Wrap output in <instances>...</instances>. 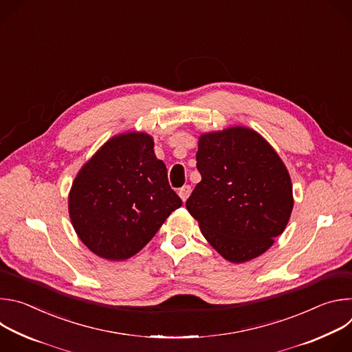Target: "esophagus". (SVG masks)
Here are the masks:
<instances>
[{"label":"esophagus","mask_w":352,"mask_h":352,"mask_svg":"<svg viewBox=\"0 0 352 352\" xmlns=\"http://www.w3.org/2000/svg\"><path fill=\"white\" fill-rule=\"evenodd\" d=\"M190 192H192V188H190L189 185H184L182 188H179V190H178V195H179V197L182 199V202H185V200L189 197Z\"/></svg>","instance_id":"1"}]
</instances>
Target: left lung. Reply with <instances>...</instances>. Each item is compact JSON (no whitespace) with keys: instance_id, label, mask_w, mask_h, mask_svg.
Returning <instances> with one entry per match:
<instances>
[{"instance_id":"obj_1","label":"left lung","mask_w":352,"mask_h":352,"mask_svg":"<svg viewBox=\"0 0 352 352\" xmlns=\"http://www.w3.org/2000/svg\"><path fill=\"white\" fill-rule=\"evenodd\" d=\"M202 175L186 209L208 242L228 262L252 261L285 230L292 206L288 170L256 131L230 126L199 136Z\"/></svg>"}]
</instances>
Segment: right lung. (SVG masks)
Masks as SVG:
<instances>
[{
	"label": "right lung",
	"mask_w": 352,
	"mask_h": 352,
	"mask_svg": "<svg viewBox=\"0 0 352 352\" xmlns=\"http://www.w3.org/2000/svg\"><path fill=\"white\" fill-rule=\"evenodd\" d=\"M153 147V138L144 132L116 135L76 174L68 196L69 217L94 255L129 259L181 208Z\"/></svg>",
	"instance_id": "1"
}]
</instances>
